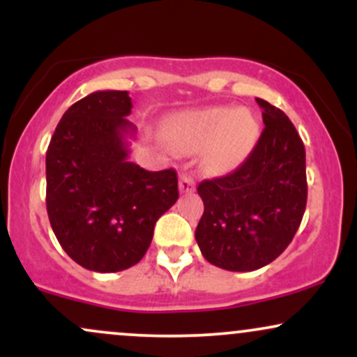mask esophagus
Wrapping results in <instances>:
<instances>
[{
    "instance_id": "1",
    "label": "esophagus",
    "mask_w": 357,
    "mask_h": 357,
    "mask_svg": "<svg viewBox=\"0 0 357 357\" xmlns=\"http://www.w3.org/2000/svg\"><path fill=\"white\" fill-rule=\"evenodd\" d=\"M195 190V179L190 174L179 176V191L181 192H191Z\"/></svg>"
}]
</instances>
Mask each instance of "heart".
<instances>
[{
  "label": "heart",
  "mask_w": 357,
  "mask_h": 357,
  "mask_svg": "<svg viewBox=\"0 0 357 357\" xmlns=\"http://www.w3.org/2000/svg\"><path fill=\"white\" fill-rule=\"evenodd\" d=\"M179 144L202 147L210 142L204 165L210 171L233 169L247 158L258 137L255 117L245 109L204 107L179 114L167 127Z\"/></svg>",
  "instance_id": "heart-1"
}]
</instances>
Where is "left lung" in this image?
<instances>
[{
	"label": "left lung",
	"instance_id": "left-lung-1",
	"mask_svg": "<svg viewBox=\"0 0 357 357\" xmlns=\"http://www.w3.org/2000/svg\"><path fill=\"white\" fill-rule=\"evenodd\" d=\"M264 130L243 165L198 184L204 211L195 238L203 257L230 272L268 265L289 247L307 203L305 149L290 119L267 100Z\"/></svg>",
	"mask_w": 357,
	"mask_h": 357
}]
</instances>
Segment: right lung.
<instances>
[{"mask_svg": "<svg viewBox=\"0 0 357 357\" xmlns=\"http://www.w3.org/2000/svg\"><path fill=\"white\" fill-rule=\"evenodd\" d=\"M126 90H99L60 119L47 151V211L73 261L121 272L144 257L154 225L179 198L174 169L146 171L129 159L136 126Z\"/></svg>", "mask_w": 357, "mask_h": 357, "instance_id": "add662e5", "label": "right lung"}]
</instances>
